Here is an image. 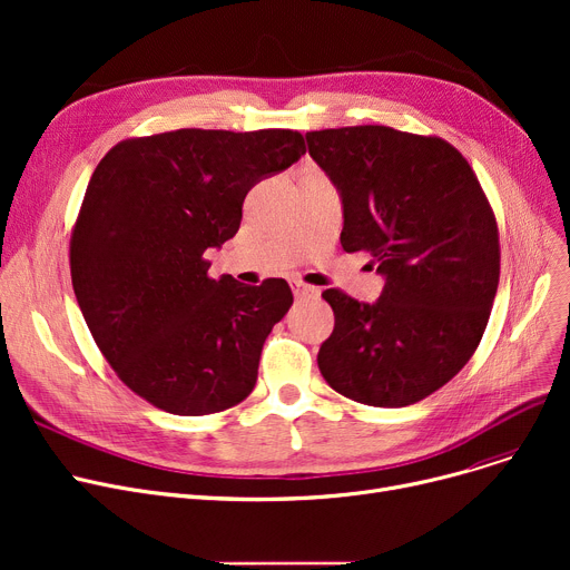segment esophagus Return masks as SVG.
<instances>
[{"instance_id": "34e87169", "label": "esophagus", "mask_w": 570, "mask_h": 570, "mask_svg": "<svg viewBox=\"0 0 570 570\" xmlns=\"http://www.w3.org/2000/svg\"><path fill=\"white\" fill-rule=\"evenodd\" d=\"M291 288H293V295L295 297H316L318 295V288H314V286H309V284H303V282H297V279H293L291 282Z\"/></svg>"}]
</instances>
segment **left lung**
I'll list each match as a JSON object with an SVG mask.
<instances>
[{
  "instance_id": "8db88e82",
  "label": "left lung",
  "mask_w": 570,
  "mask_h": 570,
  "mask_svg": "<svg viewBox=\"0 0 570 570\" xmlns=\"http://www.w3.org/2000/svg\"><path fill=\"white\" fill-rule=\"evenodd\" d=\"M307 145L340 189L344 252H367L385 277L374 305L323 291L335 327L318 370L353 402H421L469 363L488 327L501 263L494 209L439 136L363 125L309 131Z\"/></svg>"
}]
</instances>
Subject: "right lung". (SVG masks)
Listing matches in <instances>:
<instances>
[{"mask_svg":"<svg viewBox=\"0 0 570 570\" xmlns=\"http://www.w3.org/2000/svg\"><path fill=\"white\" fill-rule=\"evenodd\" d=\"M307 153L291 129H177L127 138L99 161L71 230V282L99 351L127 387L175 415L249 397L263 342L293 293L207 275L247 191Z\"/></svg>","mask_w":570,"mask_h":570,"instance_id":"obj_1","label":"right lung"}]
</instances>
